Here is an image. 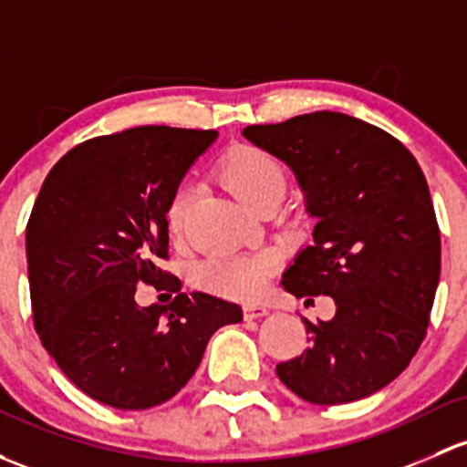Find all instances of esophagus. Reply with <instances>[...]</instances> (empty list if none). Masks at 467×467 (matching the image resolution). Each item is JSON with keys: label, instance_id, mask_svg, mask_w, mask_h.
<instances>
[{"label": "esophagus", "instance_id": "esophagus-1", "mask_svg": "<svg viewBox=\"0 0 467 467\" xmlns=\"http://www.w3.org/2000/svg\"><path fill=\"white\" fill-rule=\"evenodd\" d=\"M264 316H268V308L262 306V304H246V306H244V317H246V320H257V317Z\"/></svg>", "mask_w": 467, "mask_h": 467}]
</instances>
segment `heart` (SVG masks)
Wrapping results in <instances>:
<instances>
[{
  "mask_svg": "<svg viewBox=\"0 0 467 467\" xmlns=\"http://www.w3.org/2000/svg\"><path fill=\"white\" fill-rule=\"evenodd\" d=\"M219 179L244 205L257 208L271 196H282L286 171L277 156L257 145H237L219 161ZM188 185H179L165 205V225L174 239H183L190 219ZM279 257L273 250H253L242 254L213 257L196 271V282L208 291L230 299H253L264 291L271 275L277 271Z\"/></svg>",
  "mask_w": 467,
  "mask_h": 467,
  "instance_id": "1",
  "label": "heart"
}]
</instances>
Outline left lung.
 <instances>
[{"instance_id": "obj_1", "label": "left lung", "mask_w": 467, "mask_h": 467, "mask_svg": "<svg viewBox=\"0 0 467 467\" xmlns=\"http://www.w3.org/2000/svg\"><path fill=\"white\" fill-rule=\"evenodd\" d=\"M244 136L296 171L317 219L284 291L336 302L333 320L302 317L308 349L279 362V380L316 405L376 394L419 351L439 286L441 234L423 170L399 139L337 111L250 125Z\"/></svg>"}]
</instances>
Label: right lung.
<instances>
[{"instance_id":"obj_1","label":"right lung","mask_w":467,"mask_h":467,"mask_svg":"<svg viewBox=\"0 0 467 467\" xmlns=\"http://www.w3.org/2000/svg\"><path fill=\"white\" fill-rule=\"evenodd\" d=\"M214 130L145 125L68 150L44 179L26 225L33 324L44 349L93 400L147 410L179 394L239 304L183 293L165 205ZM139 283L176 292L139 307Z\"/></svg>"}]
</instances>
